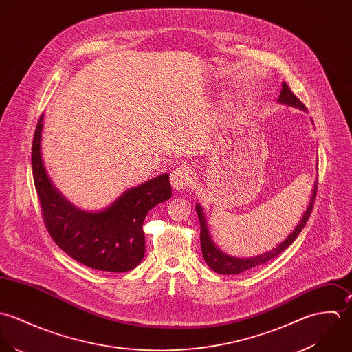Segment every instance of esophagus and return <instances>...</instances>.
I'll use <instances>...</instances> for the list:
<instances>
[{"mask_svg":"<svg viewBox=\"0 0 352 352\" xmlns=\"http://www.w3.org/2000/svg\"><path fill=\"white\" fill-rule=\"evenodd\" d=\"M170 181H171V185L174 189H177V190L185 189L190 182V173L184 167L175 168L170 174Z\"/></svg>","mask_w":352,"mask_h":352,"instance_id":"34e87169","label":"esophagus"}]
</instances>
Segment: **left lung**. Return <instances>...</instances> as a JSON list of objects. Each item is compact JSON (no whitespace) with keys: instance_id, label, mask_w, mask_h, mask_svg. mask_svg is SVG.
<instances>
[{"instance_id":"obj_1","label":"left lung","mask_w":352,"mask_h":352,"mask_svg":"<svg viewBox=\"0 0 352 352\" xmlns=\"http://www.w3.org/2000/svg\"><path fill=\"white\" fill-rule=\"evenodd\" d=\"M279 102L283 104H288V106H294V107H298L300 110H306V106L295 96V94L289 89V87L283 82L281 84V92L279 95ZM317 181L314 182V186H313V193H311V199H310V203H309V207L307 210L303 213L300 221L298 223V226L294 228V231L287 236V239H284L281 242L280 245L278 248H275L274 250L271 252H267L261 256H257V257H252V258H238V257H231V256H227L224 254L221 250L217 249V246H214L213 241H212L211 235H210V231H208V227H207V221H206V216H204V211L203 208L197 204L196 206V212L199 214V220H200V227H201V231H200V241H201V252H203V257L206 260V263L208 264V267L211 268L212 271H214L216 274H220V275H238V274H242L248 270H252L257 265H261L264 263H268L270 260L275 258L276 256H279L281 252H284L294 241L295 238L300 234L302 228L305 227V224L307 223L311 211H313V204H314V200H316V193H317Z\"/></svg>"}]
</instances>
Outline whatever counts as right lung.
I'll use <instances>...</instances> for the list:
<instances>
[{
    "instance_id": "1",
    "label": "right lung",
    "mask_w": 352,
    "mask_h": 352,
    "mask_svg": "<svg viewBox=\"0 0 352 352\" xmlns=\"http://www.w3.org/2000/svg\"><path fill=\"white\" fill-rule=\"evenodd\" d=\"M41 116L32 141V174L43 220L53 241L73 260L99 271L128 272L145 253L142 221L155 206L171 197L168 174L126 190L100 212H84L56 189L43 166Z\"/></svg>"
}]
</instances>
